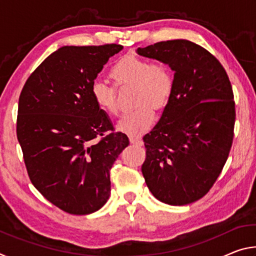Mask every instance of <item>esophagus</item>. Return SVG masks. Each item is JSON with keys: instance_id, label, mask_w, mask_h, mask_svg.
<instances>
[{"instance_id": "34e87169", "label": "esophagus", "mask_w": 256, "mask_h": 256, "mask_svg": "<svg viewBox=\"0 0 256 256\" xmlns=\"http://www.w3.org/2000/svg\"><path fill=\"white\" fill-rule=\"evenodd\" d=\"M130 142L132 144H136V146H142V140L138 136H130Z\"/></svg>"}]
</instances>
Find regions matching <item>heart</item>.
I'll return each mask as SVG.
<instances>
[{
    "mask_svg": "<svg viewBox=\"0 0 256 256\" xmlns=\"http://www.w3.org/2000/svg\"><path fill=\"white\" fill-rule=\"evenodd\" d=\"M110 78L118 86H134L133 104L136 107L122 116L118 128L130 136H140L154 126L156 110L167 106L174 90V76L167 64L128 55L110 68ZM90 94L99 110L110 115L118 112L115 86L102 80H94Z\"/></svg>",
    "mask_w": 256,
    "mask_h": 256,
    "instance_id": "1",
    "label": "heart"
}]
</instances>
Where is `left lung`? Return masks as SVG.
Segmentation results:
<instances>
[{"label":"left lung","mask_w":256,"mask_h":256,"mask_svg":"<svg viewBox=\"0 0 256 256\" xmlns=\"http://www.w3.org/2000/svg\"><path fill=\"white\" fill-rule=\"evenodd\" d=\"M136 53L174 71L170 102L144 136L142 174L159 201L190 204L209 192L232 148L236 112L230 81L214 55L190 40L159 42Z\"/></svg>","instance_id":"8db88e82"}]
</instances>
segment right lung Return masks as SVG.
<instances>
[{
    "label": "right lung",
    "mask_w": 256,
    "mask_h": 256,
    "mask_svg": "<svg viewBox=\"0 0 256 256\" xmlns=\"http://www.w3.org/2000/svg\"><path fill=\"white\" fill-rule=\"evenodd\" d=\"M122 50L118 44L60 47L20 94L16 136L29 178L68 214H89L105 204L110 168L130 144L90 94L98 73Z\"/></svg>",
    "instance_id": "1"
}]
</instances>
